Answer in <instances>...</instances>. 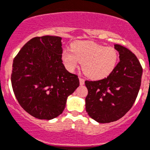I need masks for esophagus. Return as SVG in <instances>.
<instances>
[{
    "label": "esophagus",
    "instance_id": "esophagus-1",
    "mask_svg": "<svg viewBox=\"0 0 150 150\" xmlns=\"http://www.w3.org/2000/svg\"><path fill=\"white\" fill-rule=\"evenodd\" d=\"M79 81H80V84L81 85L84 84V79H83V78H79Z\"/></svg>",
    "mask_w": 150,
    "mask_h": 150
}]
</instances>
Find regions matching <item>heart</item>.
<instances>
[{"label": "heart", "mask_w": 150, "mask_h": 150, "mask_svg": "<svg viewBox=\"0 0 150 150\" xmlns=\"http://www.w3.org/2000/svg\"><path fill=\"white\" fill-rule=\"evenodd\" d=\"M71 48L62 52L66 68L72 72L81 62L84 74L92 79L108 76L118 63L119 54L114 47H105L92 41H77Z\"/></svg>", "instance_id": "obj_1"}]
</instances>
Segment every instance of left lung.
<instances>
[{"label":"left lung","instance_id":"8db88e82","mask_svg":"<svg viewBox=\"0 0 150 150\" xmlns=\"http://www.w3.org/2000/svg\"><path fill=\"white\" fill-rule=\"evenodd\" d=\"M120 62L107 78L86 81L88 94L85 98L86 111L96 122L108 123L122 118L136 100L141 83L143 69L130 50L114 45Z\"/></svg>","mask_w":150,"mask_h":150}]
</instances>
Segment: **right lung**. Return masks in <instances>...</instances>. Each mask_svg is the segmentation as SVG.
<instances>
[{
    "mask_svg": "<svg viewBox=\"0 0 150 150\" xmlns=\"http://www.w3.org/2000/svg\"><path fill=\"white\" fill-rule=\"evenodd\" d=\"M61 37L44 36L28 41L13 60L11 82L18 103L40 120L63 113L67 98L79 86L78 75L66 69Z\"/></svg>",
    "mask_w": 150,
    "mask_h": 150,
    "instance_id": "obj_1",
    "label": "right lung"
}]
</instances>
